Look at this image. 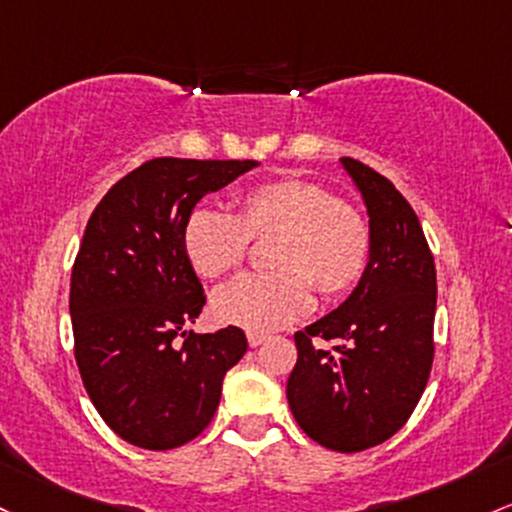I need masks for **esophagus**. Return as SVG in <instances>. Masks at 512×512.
Here are the masks:
<instances>
[{
    "label": "esophagus",
    "mask_w": 512,
    "mask_h": 512,
    "mask_svg": "<svg viewBox=\"0 0 512 512\" xmlns=\"http://www.w3.org/2000/svg\"><path fill=\"white\" fill-rule=\"evenodd\" d=\"M265 340H267L265 333H255V330H250V333H247V342H250V347L262 345Z\"/></svg>",
    "instance_id": "1"
}]
</instances>
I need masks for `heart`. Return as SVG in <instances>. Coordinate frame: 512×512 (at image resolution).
<instances>
[{
    "label": "heart",
    "instance_id": "heart-1",
    "mask_svg": "<svg viewBox=\"0 0 512 512\" xmlns=\"http://www.w3.org/2000/svg\"><path fill=\"white\" fill-rule=\"evenodd\" d=\"M269 240L272 272L250 274L213 296V313L228 325L272 333L313 303L355 289L372 257V230L350 201L301 177H279L245 189L235 216L211 209L189 213L182 250L199 277L221 279L245 262L250 240Z\"/></svg>",
    "mask_w": 512,
    "mask_h": 512
}]
</instances>
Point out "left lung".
Listing matches in <instances>:
<instances>
[{
    "label": "left lung",
    "instance_id": "obj_1",
    "mask_svg": "<svg viewBox=\"0 0 512 512\" xmlns=\"http://www.w3.org/2000/svg\"><path fill=\"white\" fill-rule=\"evenodd\" d=\"M340 162L367 206L372 257L347 301L294 335L299 359L286 398L318 445L362 452L396 435L428 386L437 277L403 194L359 160ZM313 339L336 345L323 351Z\"/></svg>",
    "mask_w": 512,
    "mask_h": 512
}]
</instances>
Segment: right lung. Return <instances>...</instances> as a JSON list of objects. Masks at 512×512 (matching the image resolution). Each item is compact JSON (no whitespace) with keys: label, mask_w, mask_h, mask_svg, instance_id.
Listing matches in <instances>:
<instances>
[{"label":"right lung","mask_w":512,"mask_h":512,"mask_svg":"<svg viewBox=\"0 0 512 512\" xmlns=\"http://www.w3.org/2000/svg\"><path fill=\"white\" fill-rule=\"evenodd\" d=\"M252 167L155 157L119 179L84 228L70 282L75 359L94 408L131 445L162 452L201 435L223 376L247 352L235 325L184 330L206 296L184 257L182 228L206 194Z\"/></svg>","instance_id":"right-lung-1"}]
</instances>
